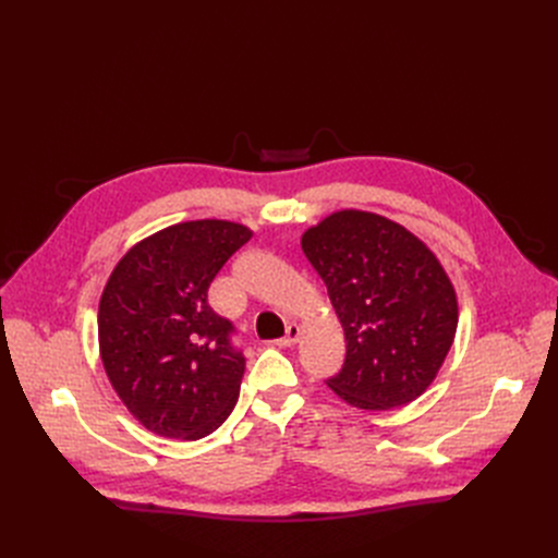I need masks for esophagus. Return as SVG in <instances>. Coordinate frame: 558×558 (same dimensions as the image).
Masks as SVG:
<instances>
[{
	"instance_id": "obj_1",
	"label": "esophagus",
	"mask_w": 558,
	"mask_h": 558,
	"mask_svg": "<svg viewBox=\"0 0 558 558\" xmlns=\"http://www.w3.org/2000/svg\"><path fill=\"white\" fill-rule=\"evenodd\" d=\"M299 339H301V328H299L296 324H289V326H287V335H284L278 343L284 345V348H289V345H294Z\"/></svg>"
}]
</instances>
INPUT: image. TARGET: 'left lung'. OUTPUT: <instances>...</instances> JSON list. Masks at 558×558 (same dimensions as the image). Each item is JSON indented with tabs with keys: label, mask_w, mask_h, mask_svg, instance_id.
Segmentation results:
<instances>
[{
	"label": "left lung",
	"mask_w": 558,
	"mask_h": 558,
	"mask_svg": "<svg viewBox=\"0 0 558 558\" xmlns=\"http://www.w3.org/2000/svg\"><path fill=\"white\" fill-rule=\"evenodd\" d=\"M303 253L343 326L345 360L326 385L348 404L393 409L416 400L457 332V294L436 255L404 226L341 210L305 230Z\"/></svg>",
	"instance_id": "obj_1"
}]
</instances>
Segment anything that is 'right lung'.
<instances>
[{
    "instance_id": "right-lung-1",
    "label": "right lung",
    "mask_w": 558,
    "mask_h": 558,
    "mask_svg": "<svg viewBox=\"0 0 558 558\" xmlns=\"http://www.w3.org/2000/svg\"><path fill=\"white\" fill-rule=\"evenodd\" d=\"M242 223L201 219L135 244L99 303V350L129 412L167 438L213 434L240 396L246 360L232 324L208 303L228 257L251 240Z\"/></svg>"
}]
</instances>
